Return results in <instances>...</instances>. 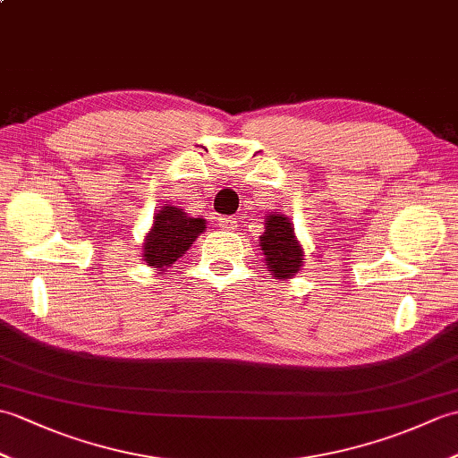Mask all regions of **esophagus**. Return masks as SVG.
Wrapping results in <instances>:
<instances>
[{
  "instance_id": "1",
  "label": "esophagus",
  "mask_w": 458,
  "mask_h": 458,
  "mask_svg": "<svg viewBox=\"0 0 458 458\" xmlns=\"http://www.w3.org/2000/svg\"><path fill=\"white\" fill-rule=\"evenodd\" d=\"M218 222H220V228H222V230H230V232H232V230L238 228L236 218H232V216H220Z\"/></svg>"
}]
</instances>
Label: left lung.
<instances>
[{
    "label": "left lung",
    "instance_id": "8db88e82",
    "mask_svg": "<svg viewBox=\"0 0 458 458\" xmlns=\"http://www.w3.org/2000/svg\"><path fill=\"white\" fill-rule=\"evenodd\" d=\"M258 242L266 256L267 271L276 279L287 281L303 267V246L299 244L293 224L285 214H269L266 232Z\"/></svg>",
    "mask_w": 458,
    "mask_h": 458
}]
</instances>
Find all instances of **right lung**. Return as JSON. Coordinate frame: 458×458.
<instances>
[{
	"label": "right lung",
	"mask_w": 458,
	"mask_h": 458,
	"mask_svg": "<svg viewBox=\"0 0 458 458\" xmlns=\"http://www.w3.org/2000/svg\"><path fill=\"white\" fill-rule=\"evenodd\" d=\"M153 218V226L141 246V258L149 267H157V271L171 267L207 228V220L192 218L182 208L171 204L155 212Z\"/></svg>",
	"instance_id": "add662e5"
}]
</instances>
